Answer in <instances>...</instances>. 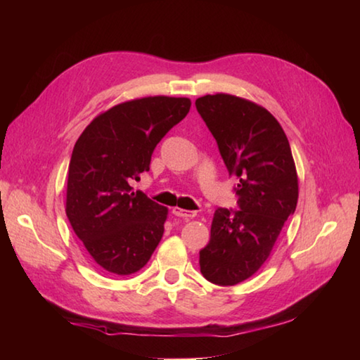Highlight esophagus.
Segmentation results:
<instances>
[{
    "instance_id": "esophagus-1",
    "label": "esophagus",
    "mask_w": 360,
    "mask_h": 360,
    "mask_svg": "<svg viewBox=\"0 0 360 360\" xmlns=\"http://www.w3.org/2000/svg\"><path fill=\"white\" fill-rule=\"evenodd\" d=\"M173 214L182 217V219H193L197 216V211H187V210H182V208H173Z\"/></svg>"
}]
</instances>
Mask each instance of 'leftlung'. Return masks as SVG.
Segmentation results:
<instances>
[{
  "mask_svg": "<svg viewBox=\"0 0 360 360\" xmlns=\"http://www.w3.org/2000/svg\"><path fill=\"white\" fill-rule=\"evenodd\" d=\"M195 106L229 174L238 178V210H216L200 271L212 284L235 285L264 265L295 212V163L288 136L265 108L227 94L200 96Z\"/></svg>",
  "mask_w": 360,
  "mask_h": 360,
  "instance_id": "obj_1",
  "label": "left lung"
}]
</instances>
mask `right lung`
<instances>
[{"label":"right lung","instance_id":"add662e5","mask_svg":"<svg viewBox=\"0 0 360 360\" xmlns=\"http://www.w3.org/2000/svg\"><path fill=\"white\" fill-rule=\"evenodd\" d=\"M191 105L173 96L120 103L90 122L75 144L66 216L90 257L112 275L141 270L162 240L168 210L130 184L149 172L155 146Z\"/></svg>","mask_w":360,"mask_h":360}]
</instances>
